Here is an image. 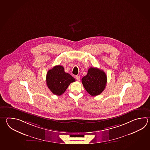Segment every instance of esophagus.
Returning <instances> with one entry per match:
<instances>
[{
  "instance_id": "obj_1",
  "label": "esophagus",
  "mask_w": 150,
  "mask_h": 150,
  "mask_svg": "<svg viewBox=\"0 0 150 150\" xmlns=\"http://www.w3.org/2000/svg\"><path fill=\"white\" fill-rule=\"evenodd\" d=\"M75 79H76V80H77L78 81H79L80 80V76H79V75H76V76H75Z\"/></svg>"
}]
</instances>
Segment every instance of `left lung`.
Instances as JSON below:
<instances>
[{"mask_svg":"<svg viewBox=\"0 0 150 150\" xmlns=\"http://www.w3.org/2000/svg\"><path fill=\"white\" fill-rule=\"evenodd\" d=\"M82 82L86 91L92 96H96L104 91L107 83V76L103 70L90 68L87 75L83 77Z\"/></svg>","mask_w":150,"mask_h":150,"instance_id":"left-lung-1","label":"left lung"}]
</instances>
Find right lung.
Listing matches in <instances>:
<instances>
[{"label":"right lung","instance_id":"right-lung-1","mask_svg":"<svg viewBox=\"0 0 150 150\" xmlns=\"http://www.w3.org/2000/svg\"><path fill=\"white\" fill-rule=\"evenodd\" d=\"M46 81L50 90L54 95L60 96L64 93L71 83L75 81V79L64 71L63 66L58 65L47 71Z\"/></svg>","mask_w":150,"mask_h":150}]
</instances>
